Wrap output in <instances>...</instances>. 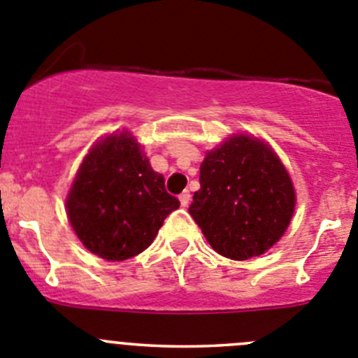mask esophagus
Instances as JSON below:
<instances>
[{"label": "esophagus", "mask_w": 358, "mask_h": 358, "mask_svg": "<svg viewBox=\"0 0 358 358\" xmlns=\"http://www.w3.org/2000/svg\"><path fill=\"white\" fill-rule=\"evenodd\" d=\"M178 198H180V205H182V206H189V201H190V192H189V190H183V192L178 196Z\"/></svg>", "instance_id": "34e87169"}]
</instances>
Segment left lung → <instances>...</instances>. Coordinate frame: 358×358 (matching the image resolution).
Returning a JSON list of instances; mask_svg holds the SVG:
<instances>
[{
  "label": "left lung",
  "instance_id": "1",
  "mask_svg": "<svg viewBox=\"0 0 358 358\" xmlns=\"http://www.w3.org/2000/svg\"><path fill=\"white\" fill-rule=\"evenodd\" d=\"M199 183L189 213L219 255L243 262L263 255L285 235L295 190L285 166L263 141L235 136L208 152Z\"/></svg>",
  "mask_w": 358,
  "mask_h": 358
}]
</instances>
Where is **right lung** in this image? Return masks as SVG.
Listing matches in <instances>:
<instances>
[{
    "label": "right lung",
    "mask_w": 358,
    "mask_h": 358,
    "mask_svg": "<svg viewBox=\"0 0 358 358\" xmlns=\"http://www.w3.org/2000/svg\"><path fill=\"white\" fill-rule=\"evenodd\" d=\"M180 206L130 134L109 136L86 155L66 198L73 231L93 255L123 262L139 255Z\"/></svg>",
    "instance_id": "1"
}]
</instances>
